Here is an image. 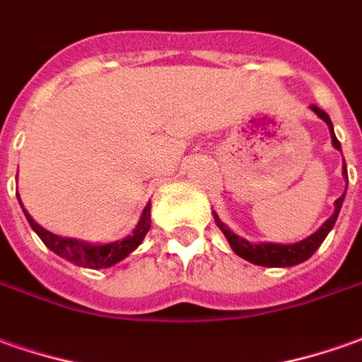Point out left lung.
<instances>
[{
    "instance_id": "left-lung-1",
    "label": "left lung",
    "mask_w": 362,
    "mask_h": 362,
    "mask_svg": "<svg viewBox=\"0 0 362 362\" xmlns=\"http://www.w3.org/2000/svg\"><path fill=\"white\" fill-rule=\"evenodd\" d=\"M311 110H313L319 118L327 124L329 132H331L333 148L341 151V144H339V139L335 138V132H333L331 118H329L323 110L317 108V106H311ZM343 175H345V179H347V165H345V159H343ZM343 201H345V193L335 201V213L329 216L317 233H313L311 236H308L305 240H301V243H293V244H274V243L252 244V243H248V240H244V238H240V236H236L233 230H228V228H226V224L216 216V213H214V223H216V226L223 230V234L226 236V240H228V244H230V248H233L234 252L238 254L240 258L252 262V264H256V266L288 268V266H298V264H301V262H305L308 258H310L311 254L315 252L319 246H321V243L325 240V236H327L329 230L333 228V224H335V221H337L339 211H341Z\"/></svg>"
}]
</instances>
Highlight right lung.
I'll list each match as a JSON object with an SVG mask.
<instances>
[{"instance_id": "obj_1", "label": "right lung", "mask_w": 362, "mask_h": 362, "mask_svg": "<svg viewBox=\"0 0 362 362\" xmlns=\"http://www.w3.org/2000/svg\"><path fill=\"white\" fill-rule=\"evenodd\" d=\"M19 199V195H17ZM23 206V205H21ZM27 221L31 224L35 233L39 234V238L43 240L47 248H51L52 252L59 254L62 258H66L72 264L76 266H82V268H90V270H100V268H110L114 266L116 262L124 260L129 252H134L138 248L141 240L146 238L149 226H151V216H149V203L148 206L144 209L141 213V218H139L138 226L134 228V233L122 238V240H116V243L108 244H90V243H82V240H76V238H62V236H57V234L45 230L43 226L35 223L33 218L29 216V213L23 209Z\"/></svg>"}]
</instances>
